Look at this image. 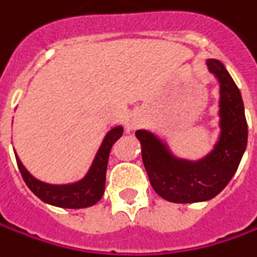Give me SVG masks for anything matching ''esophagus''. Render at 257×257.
I'll return each mask as SVG.
<instances>
[{
  "mask_svg": "<svg viewBox=\"0 0 257 257\" xmlns=\"http://www.w3.org/2000/svg\"><path fill=\"white\" fill-rule=\"evenodd\" d=\"M142 124H143V117H142V114L134 111V113L130 114V115L127 117V120H125V132L130 133V132H133L136 128H139Z\"/></svg>",
  "mask_w": 257,
  "mask_h": 257,
  "instance_id": "34e87169",
  "label": "esophagus"
}]
</instances>
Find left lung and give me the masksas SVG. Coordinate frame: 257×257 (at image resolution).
<instances>
[{
  "label": "left lung",
  "instance_id": "left-lung-1",
  "mask_svg": "<svg viewBox=\"0 0 257 257\" xmlns=\"http://www.w3.org/2000/svg\"><path fill=\"white\" fill-rule=\"evenodd\" d=\"M207 67L219 78L222 94V136L210 156L197 163L177 160L153 134L136 133L152 187L169 202L196 203L217 196L232 180L247 144L242 94L220 61L209 60Z\"/></svg>",
  "mask_w": 257,
  "mask_h": 257
}]
</instances>
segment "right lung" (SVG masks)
I'll list each match as a JSON object with an SVG mask.
<instances>
[{"label":"right lung","mask_w":257,"mask_h":257,"mask_svg":"<svg viewBox=\"0 0 257 257\" xmlns=\"http://www.w3.org/2000/svg\"><path fill=\"white\" fill-rule=\"evenodd\" d=\"M121 136H123V127H115L105 136L88 174L81 182L74 184L54 186V184L40 182L27 172V169L20 162L18 157L15 159L25 184L43 202L64 209H84L93 206L101 199L105 186V172H107L110 150Z\"/></svg>","instance_id":"obj_1"}]
</instances>
